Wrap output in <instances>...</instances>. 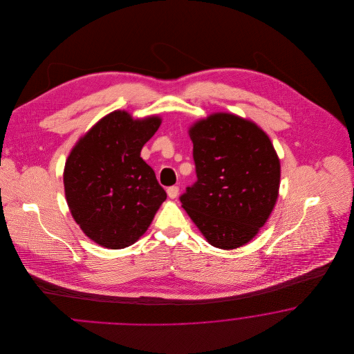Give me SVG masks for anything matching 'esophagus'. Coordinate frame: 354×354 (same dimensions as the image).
<instances>
[{
	"instance_id": "1",
	"label": "esophagus",
	"mask_w": 354,
	"mask_h": 354,
	"mask_svg": "<svg viewBox=\"0 0 354 354\" xmlns=\"http://www.w3.org/2000/svg\"><path fill=\"white\" fill-rule=\"evenodd\" d=\"M167 195H169L171 199H175V198L179 195V187H176V185L169 187V188H167Z\"/></svg>"
}]
</instances>
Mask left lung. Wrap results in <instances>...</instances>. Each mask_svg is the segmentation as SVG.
<instances>
[{
    "label": "left lung",
    "instance_id": "left-lung-1",
    "mask_svg": "<svg viewBox=\"0 0 354 354\" xmlns=\"http://www.w3.org/2000/svg\"><path fill=\"white\" fill-rule=\"evenodd\" d=\"M198 180L182 205L207 241L221 250L247 244L266 224L280 187V160L251 120L216 113L189 129Z\"/></svg>",
    "mask_w": 354,
    "mask_h": 354
}]
</instances>
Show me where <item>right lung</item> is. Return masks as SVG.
<instances>
[{
	"label": "right lung",
	"mask_w": 354,
	"mask_h": 354,
	"mask_svg": "<svg viewBox=\"0 0 354 354\" xmlns=\"http://www.w3.org/2000/svg\"><path fill=\"white\" fill-rule=\"evenodd\" d=\"M159 117L133 119L113 111L70 152L64 185L70 212L86 236L120 250L143 235L166 201L142 147L159 129Z\"/></svg>",
	"instance_id": "add662e5"
}]
</instances>
